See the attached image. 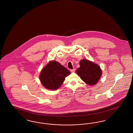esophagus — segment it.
<instances>
[{"instance_id": "1", "label": "esophagus", "mask_w": 133, "mask_h": 133, "mask_svg": "<svg viewBox=\"0 0 133 133\" xmlns=\"http://www.w3.org/2000/svg\"><path fill=\"white\" fill-rule=\"evenodd\" d=\"M75 69H71V70H70V71H71V72H75Z\"/></svg>"}]
</instances>
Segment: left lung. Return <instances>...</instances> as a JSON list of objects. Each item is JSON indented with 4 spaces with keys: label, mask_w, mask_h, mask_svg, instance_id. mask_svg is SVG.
<instances>
[{
    "label": "left lung",
    "mask_w": 133,
    "mask_h": 133,
    "mask_svg": "<svg viewBox=\"0 0 133 133\" xmlns=\"http://www.w3.org/2000/svg\"><path fill=\"white\" fill-rule=\"evenodd\" d=\"M80 65V67L76 71V73L89 85H96L102 75L99 66L87 59L81 60Z\"/></svg>",
    "instance_id": "1"
}]
</instances>
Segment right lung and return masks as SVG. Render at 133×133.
I'll return each instance as SVG.
<instances>
[{
    "instance_id": "right-lung-1",
    "label": "right lung",
    "mask_w": 133,
    "mask_h": 133,
    "mask_svg": "<svg viewBox=\"0 0 133 133\" xmlns=\"http://www.w3.org/2000/svg\"><path fill=\"white\" fill-rule=\"evenodd\" d=\"M70 72L55 61H51L42 70L39 79L43 86L46 89L56 90L64 82Z\"/></svg>"
}]
</instances>
